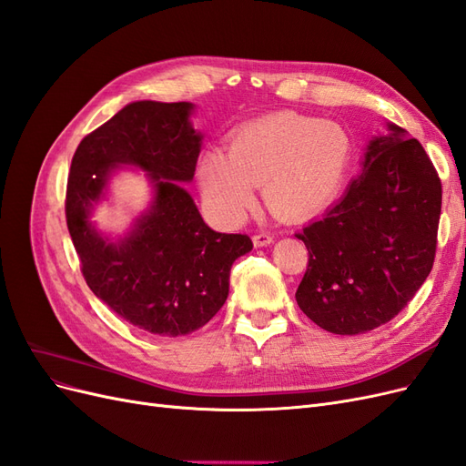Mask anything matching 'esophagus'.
<instances>
[{"instance_id": "1", "label": "esophagus", "mask_w": 466, "mask_h": 466, "mask_svg": "<svg viewBox=\"0 0 466 466\" xmlns=\"http://www.w3.org/2000/svg\"><path fill=\"white\" fill-rule=\"evenodd\" d=\"M272 241H274V237L270 233H257L255 237H252V243H255V247H258V248L272 245Z\"/></svg>"}]
</instances>
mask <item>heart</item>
<instances>
[{
  "instance_id": "obj_1",
  "label": "heart",
  "mask_w": 466,
  "mask_h": 466,
  "mask_svg": "<svg viewBox=\"0 0 466 466\" xmlns=\"http://www.w3.org/2000/svg\"><path fill=\"white\" fill-rule=\"evenodd\" d=\"M351 161V137L342 124L299 115H276L243 126L228 153L208 149L198 165L204 198L218 214L241 219L262 187L274 214L299 219L327 208Z\"/></svg>"
}]
</instances>
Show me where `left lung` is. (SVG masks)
I'll return each instance as SVG.
<instances>
[{
	"instance_id": "8db88e82",
	"label": "left lung",
	"mask_w": 466,
	"mask_h": 466,
	"mask_svg": "<svg viewBox=\"0 0 466 466\" xmlns=\"http://www.w3.org/2000/svg\"><path fill=\"white\" fill-rule=\"evenodd\" d=\"M387 126L342 198L295 235L309 250L295 299L332 334H363L397 317L433 266L441 180L418 139Z\"/></svg>"
}]
</instances>
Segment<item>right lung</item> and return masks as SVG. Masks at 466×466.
<instances>
[{"label": "right lung", "mask_w": 466, "mask_h": 466, "mask_svg": "<svg viewBox=\"0 0 466 466\" xmlns=\"http://www.w3.org/2000/svg\"><path fill=\"white\" fill-rule=\"evenodd\" d=\"M192 110V103L126 105L81 139L67 177V229L87 286L118 317L159 336L204 327L228 299L233 262L252 248L248 235L209 229L180 185L194 178L202 147ZM120 164L148 173L154 202L130 234L110 242L88 218Z\"/></svg>", "instance_id": "add662e5"}]
</instances>
